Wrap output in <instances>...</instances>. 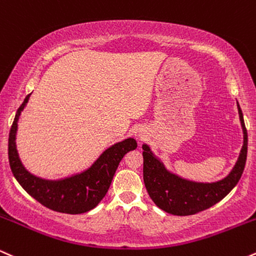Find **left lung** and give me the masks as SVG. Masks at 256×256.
<instances>
[{
    "instance_id": "left-lung-1",
    "label": "left lung",
    "mask_w": 256,
    "mask_h": 256,
    "mask_svg": "<svg viewBox=\"0 0 256 256\" xmlns=\"http://www.w3.org/2000/svg\"><path fill=\"white\" fill-rule=\"evenodd\" d=\"M240 120L244 134V142L238 160L231 172L222 181L199 183L181 178L171 174L153 156L147 145H142L144 182L153 202L163 211L175 216H190L216 205L232 190L238 183L246 166L248 151V134L238 103Z\"/></svg>"
}]
</instances>
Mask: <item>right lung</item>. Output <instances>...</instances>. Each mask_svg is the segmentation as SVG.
<instances>
[{
    "mask_svg": "<svg viewBox=\"0 0 256 256\" xmlns=\"http://www.w3.org/2000/svg\"><path fill=\"white\" fill-rule=\"evenodd\" d=\"M30 94L16 111L9 132L8 157L12 172L20 186L42 205L56 212L80 214L91 211L100 202L109 189L117 166L124 154L136 148V141L132 138L112 145L99 157L90 169L58 181L39 178L27 171L21 164L15 145L18 120Z\"/></svg>",
    "mask_w": 256,
    "mask_h": 256,
    "instance_id": "right-lung-1",
    "label": "right lung"
}]
</instances>
